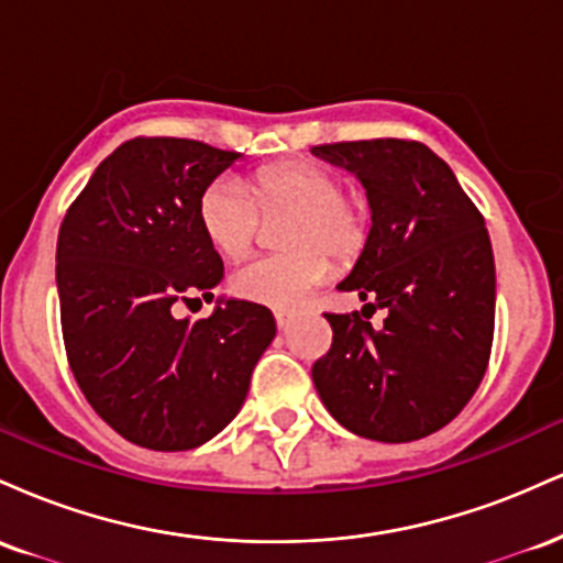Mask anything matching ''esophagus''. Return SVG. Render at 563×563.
Masks as SVG:
<instances>
[{
	"instance_id": "1",
	"label": "esophagus",
	"mask_w": 563,
	"mask_h": 563,
	"mask_svg": "<svg viewBox=\"0 0 563 563\" xmlns=\"http://www.w3.org/2000/svg\"><path fill=\"white\" fill-rule=\"evenodd\" d=\"M290 320H294V314H290V312H275V322H277V328H280V331H286V328L290 325Z\"/></svg>"
}]
</instances>
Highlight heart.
Masks as SVG:
<instances>
[{
    "instance_id": "1",
    "label": "heart",
    "mask_w": 563,
    "mask_h": 563,
    "mask_svg": "<svg viewBox=\"0 0 563 563\" xmlns=\"http://www.w3.org/2000/svg\"><path fill=\"white\" fill-rule=\"evenodd\" d=\"M198 219L206 241L228 260L249 254L262 219H286L277 238L286 254L245 262L230 286L245 301L290 309L325 280L328 254L344 262L363 249L371 211L360 196L341 192V179L325 166L280 161L249 185L214 179L200 196Z\"/></svg>"
}]
</instances>
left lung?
<instances>
[{"label":"left lung","mask_w":563,"mask_h":563,"mask_svg":"<svg viewBox=\"0 0 563 563\" xmlns=\"http://www.w3.org/2000/svg\"><path fill=\"white\" fill-rule=\"evenodd\" d=\"M312 153L357 174L373 219L339 283L367 303L325 314L333 344L312 367L314 389L357 437L434 434L479 389L493 349L495 260L484 217L423 142H333ZM376 308L387 312L378 332L366 320Z\"/></svg>","instance_id":"8db88e82"}]
</instances>
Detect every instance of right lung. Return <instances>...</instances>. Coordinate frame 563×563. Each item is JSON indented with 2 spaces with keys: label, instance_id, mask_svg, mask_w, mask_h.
<instances>
[{
  "label": "right lung",
  "instance_id": "1",
  "mask_svg": "<svg viewBox=\"0 0 563 563\" xmlns=\"http://www.w3.org/2000/svg\"><path fill=\"white\" fill-rule=\"evenodd\" d=\"M241 153L198 140L134 137L97 166L57 235L68 365L113 431L147 450L209 442L241 410L275 339L267 307L219 299L211 318L174 303L214 299L224 277L200 230L203 190Z\"/></svg>",
  "mask_w": 563,
  "mask_h": 563
}]
</instances>
